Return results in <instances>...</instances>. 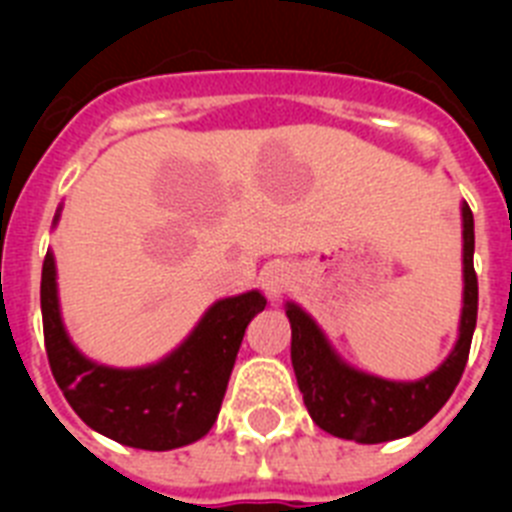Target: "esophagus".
<instances>
[{"instance_id": "1", "label": "esophagus", "mask_w": 512, "mask_h": 512, "mask_svg": "<svg viewBox=\"0 0 512 512\" xmlns=\"http://www.w3.org/2000/svg\"><path fill=\"white\" fill-rule=\"evenodd\" d=\"M261 284L269 292V297L284 295L289 287H292V271H289L287 264H274L264 271L261 277Z\"/></svg>"}]
</instances>
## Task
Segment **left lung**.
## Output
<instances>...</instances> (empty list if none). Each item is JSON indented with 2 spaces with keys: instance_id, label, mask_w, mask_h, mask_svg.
Wrapping results in <instances>:
<instances>
[{
  "instance_id": "1",
  "label": "left lung",
  "mask_w": 512,
  "mask_h": 512,
  "mask_svg": "<svg viewBox=\"0 0 512 512\" xmlns=\"http://www.w3.org/2000/svg\"><path fill=\"white\" fill-rule=\"evenodd\" d=\"M464 223V307L459 341L436 372L418 382H390L348 366L330 348L323 330L295 302H287L292 325V366L310 418L325 433L356 443H384L420 431L456 390L469 359L477 325V274H474V217L461 205Z\"/></svg>"
}]
</instances>
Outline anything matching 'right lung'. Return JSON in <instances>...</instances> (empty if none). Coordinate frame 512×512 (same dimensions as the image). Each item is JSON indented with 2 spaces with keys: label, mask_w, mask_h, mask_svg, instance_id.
Returning a JSON list of instances; mask_svg holds the SVG:
<instances>
[{
  "label": "right lung",
  "mask_w": 512,
  "mask_h": 512,
  "mask_svg": "<svg viewBox=\"0 0 512 512\" xmlns=\"http://www.w3.org/2000/svg\"><path fill=\"white\" fill-rule=\"evenodd\" d=\"M264 307L266 297L259 289L217 300L166 359L140 369H112L89 361L69 341L58 310L51 251L45 253L40 279L45 354L63 397L89 428L146 451L179 449L210 431L243 333Z\"/></svg>",
  "instance_id": "obj_1"
}]
</instances>
